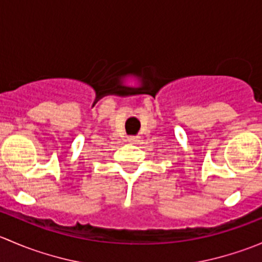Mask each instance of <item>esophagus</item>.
<instances>
[{
    "label": "esophagus",
    "mask_w": 262,
    "mask_h": 262,
    "mask_svg": "<svg viewBox=\"0 0 262 262\" xmlns=\"http://www.w3.org/2000/svg\"><path fill=\"white\" fill-rule=\"evenodd\" d=\"M129 143H133V144H137L139 142V137H130V138L128 139Z\"/></svg>",
    "instance_id": "esophagus-1"
}]
</instances>
